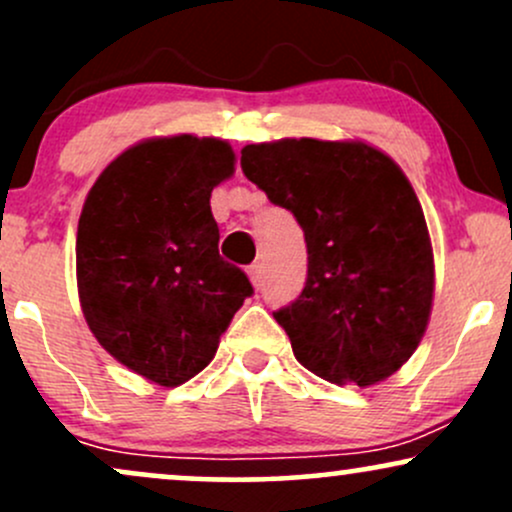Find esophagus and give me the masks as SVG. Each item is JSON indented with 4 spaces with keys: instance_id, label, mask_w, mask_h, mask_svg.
I'll use <instances>...</instances> for the list:
<instances>
[{
    "instance_id": "obj_1",
    "label": "esophagus",
    "mask_w": 512,
    "mask_h": 512,
    "mask_svg": "<svg viewBox=\"0 0 512 512\" xmlns=\"http://www.w3.org/2000/svg\"><path fill=\"white\" fill-rule=\"evenodd\" d=\"M248 274H250L252 286H255V289H260L262 286V264H252V267L248 269Z\"/></svg>"
}]
</instances>
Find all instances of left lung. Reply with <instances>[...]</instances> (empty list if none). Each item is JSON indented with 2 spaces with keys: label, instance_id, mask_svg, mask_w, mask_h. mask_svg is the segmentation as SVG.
Segmentation results:
<instances>
[{
  "label": "left lung",
  "instance_id": "1",
  "mask_svg": "<svg viewBox=\"0 0 512 512\" xmlns=\"http://www.w3.org/2000/svg\"><path fill=\"white\" fill-rule=\"evenodd\" d=\"M240 168L303 228L308 279L274 313L293 356L334 385L390 378L433 305L431 238L402 168L370 144L308 137L245 146Z\"/></svg>",
  "mask_w": 512,
  "mask_h": 512
}]
</instances>
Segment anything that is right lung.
<instances>
[{
    "label": "right lung",
    "instance_id": "add662e5",
    "mask_svg": "<svg viewBox=\"0 0 512 512\" xmlns=\"http://www.w3.org/2000/svg\"><path fill=\"white\" fill-rule=\"evenodd\" d=\"M236 154L214 137L146 139L98 175L76 233V284L98 344L142 378L178 387L209 366L248 296L219 255L211 190Z\"/></svg>",
    "mask_w": 512,
    "mask_h": 512
}]
</instances>
